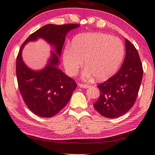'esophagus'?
Returning <instances> with one entry per match:
<instances>
[{
  "label": "esophagus",
  "mask_w": 155,
  "mask_h": 155,
  "mask_svg": "<svg viewBox=\"0 0 155 155\" xmlns=\"http://www.w3.org/2000/svg\"><path fill=\"white\" fill-rule=\"evenodd\" d=\"M78 86H79L80 87H83V88H88V87H89V84L79 83V84H78Z\"/></svg>",
  "instance_id": "1"
}]
</instances>
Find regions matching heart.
Returning <instances> with one entry per match:
<instances>
[{
	"label": "heart",
	"mask_w": 155,
	"mask_h": 155,
	"mask_svg": "<svg viewBox=\"0 0 155 155\" xmlns=\"http://www.w3.org/2000/svg\"><path fill=\"white\" fill-rule=\"evenodd\" d=\"M124 54L120 38L95 32L78 35L63 52V61L68 74L74 75L84 63V78L94 75L97 80H105L119 68Z\"/></svg>",
	"instance_id": "obj_1"
}]
</instances>
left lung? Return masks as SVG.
<instances>
[{
	"instance_id": "8db88e82",
	"label": "left lung",
	"mask_w": 155,
	"mask_h": 155,
	"mask_svg": "<svg viewBox=\"0 0 155 155\" xmlns=\"http://www.w3.org/2000/svg\"><path fill=\"white\" fill-rule=\"evenodd\" d=\"M126 56L116 74L97 85L100 97L93 106L102 116L120 117L127 113L135 103L143 79V68L134 46L125 39Z\"/></svg>"
}]
</instances>
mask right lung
<instances>
[{
    "label": "right lung",
    "instance_id": "obj_1",
    "mask_svg": "<svg viewBox=\"0 0 155 155\" xmlns=\"http://www.w3.org/2000/svg\"><path fill=\"white\" fill-rule=\"evenodd\" d=\"M79 26L47 25L29 36L20 48L16 62L18 88L28 108L39 117L49 118L58 113L68 103L77 88L75 81L57 68V66L67 32ZM39 37L54 45L57 54L52 52V57L43 70L34 71L22 61L21 52L27 42Z\"/></svg>",
    "mask_w": 155,
    "mask_h": 155
}]
</instances>
